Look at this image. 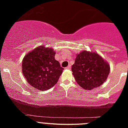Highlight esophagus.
Instances as JSON below:
<instances>
[{
	"mask_svg": "<svg viewBox=\"0 0 128 128\" xmlns=\"http://www.w3.org/2000/svg\"><path fill=\"white\" fill-rule=\"evenodd\" d=\"M70 68H71L70 65H68V66H67L66 68H65V69H66V70H70Z\"/></svg>",
	"mask_w": 128,
	"mask_h": 128,
	"instance_id": "esophagus-1",
	"label": "esophagus"
}]
</instances>
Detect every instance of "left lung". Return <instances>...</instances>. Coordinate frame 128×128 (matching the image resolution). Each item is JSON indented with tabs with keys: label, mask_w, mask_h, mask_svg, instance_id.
Listing matches in <instances>:
<instances>
[{
	"label": "left lung",
	"mask_w": 128,
	"mask_h": 128,
	"mask_svg": "<svg viewBox=\"0 0 128 128\" xmlns=\"http://www.w3.org/2000/svg\"><path fill=\"white\" fill-rule=\"evenodd\" d=\"M110 67L109 63L96 52L82 50L76 54L72 66L75 80L83 89L91 90L99 87L107 80Z\"/></svg>",
	"instance_id": "left-lung-1"
}]
</instances>
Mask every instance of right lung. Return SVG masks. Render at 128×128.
Here are the masks:
<instances>
[{"instance_id": "1", "label": "right lung", "mask_w": 128, "mask_h": 128, "mask_svg": "<svg viewBox=\"0 0 128 128\" xmlns=\"http://www.w3.org/2000/svg\"><path fill=\"white\" fill-rule=\"evenodd\" d=\"M55 54L52 47L40 46L24 56L22 71L30 86L44 91L57 83L64 68L55 60Z\"/></svg>"}]
</instances>
